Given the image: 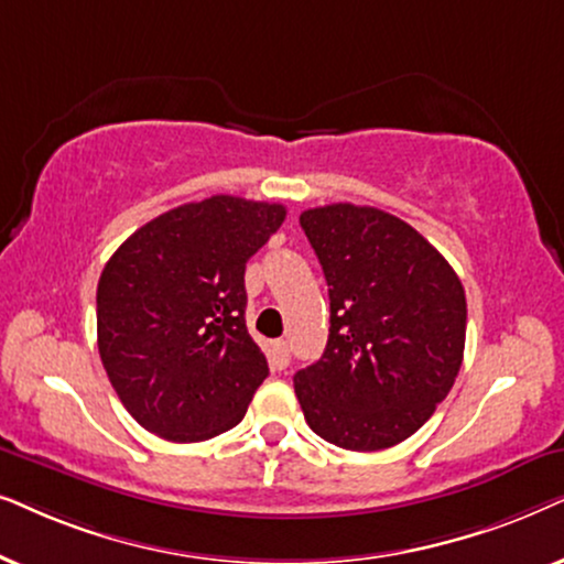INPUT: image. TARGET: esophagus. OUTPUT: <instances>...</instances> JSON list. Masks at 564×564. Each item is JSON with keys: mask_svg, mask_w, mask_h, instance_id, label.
I'll return each mask as SVG.
<instances>
[{"mask_svg": "<svg viewBox=\"0 0 564 564\" xmlns=\"http://www.w3.org/2000/svg\"><path fill=\"white\" fill-rule=\"evenodd\" d=\"M291 360V348L286 340H275L273 343V366L275 369H286Z\"/></svg>", "mask_w": 564, "mask_h": 564, "instance_id": "esophagus-1", "label": "esophagus"}]
</instances>
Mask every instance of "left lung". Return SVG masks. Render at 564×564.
<instances>
[{
	"label": "left lung",
	"mask_w": 564,
	"mask_h": 564,
	"mask_svg": "<svg viewBox=\"0 0 564 564\" xmlns=\"http://www.w3.org/2000/svg\"><path fill=\"white\" fill-rule=\"evenodd\" d=\"M329 286V337L294 389L319 438L348 452L402 444L452 392L467 337L454 268L397 216L333 204L299 216Z\"/></svg>",
	"instance_id": "left-lung-1"
}]
</instances>
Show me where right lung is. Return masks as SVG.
Segmentation results:
<instances>
[{
  "mask_svg": "<svg viewBox=\"0 0 564 564\" xmlns=\"http://www.w3.org/2000/svg\"><path fill=\"white\" fill-rule=\"evenodd\" d=\"M286 219L281 204L212 195L156 216L97 283V348L123 408L175 444L245 417L268 360L245 325V265Z\"/></svg>",
  "mask_w": 564,
  "mask_h": 564,
  "instance_id": "add662e5",
  "label": "right lung"
}]
</instances>
